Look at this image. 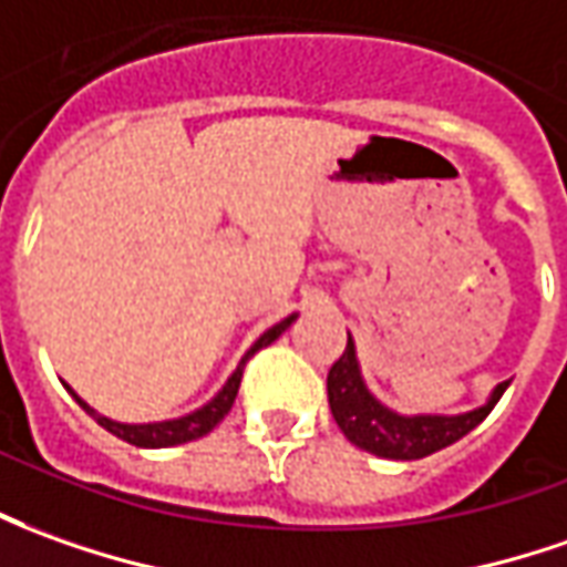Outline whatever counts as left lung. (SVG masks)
I'll list each match as a JSON object with an SVG mask.
<instances>
[{
    "mask_svg": "<svg viewBox=\"0 0 567 567\" xmlns=\"http://www.w3.org/2000/svg\"><path fill=\"white\" fill-rule=\"evenodd\" d=\"M506 385L509 382H499L482 408H472L466 413H398L367 389L351 336L342 358L327 373V398L342 435L354 447L385 460H423L470 435L494 410Z\"/></svg>",
    "mask_w": 567,
    "mask_h": 567,
    "instance_id": "left-lung-1",
    "label": "left lung"
}]
</instances>
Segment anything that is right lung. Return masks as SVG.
Returning <instances> with one entry per match:
<instances>
[{
  "label": "right lung",
  "mask_w": 567,
  "mask_h": 567,
  "mask_svg": "<svg viewBox=\"0 0 567 567\" xmlns=\"http://www.w3.org/2000/svg\"><path fill=\"white\" fill-rule=\"evenodd\" d=\"M296 318H299V315H290V318H284L280 323H275L271 330H265V333L252 342V349L246 351L244 361L237 364V370L228 377V382L218 389V395L213 398V401H206L203 408L190 410V413H185V416H175V420H159V423H120V420H111V416L97 413L95 408H89V404H85V401H82L70 385H68V392L76 398V404H80L89 416H95L97 425H104L111 435L128 441V444H135V447H175V444H185V441L203 439V435H209V432L225 420V413L234 408V398H237V389H240V377H244L246 358H249V354H256L259 349H265V346H271L277 336L284 333Z\"/></svg>",
  "instance_id": "right-lung-1"
}]
</instances>
